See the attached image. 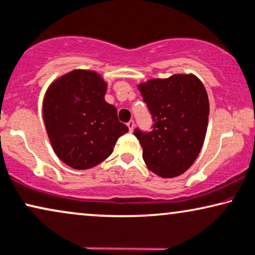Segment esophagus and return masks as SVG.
I'll list each match as a JSON object with an SVG mask.
<instances>
[{"label":"esophagus","mask_w":255,"mask_h":255,"mask_svg":"<svg viewBox=\"0 0 255 255\" xmlns=\"http://www.w3.org/2000/svg\"><path fill=\"white\" fill-rule=\"evenodd\" d=\"M127 126H128V129H129V131H133V129H134V121L130 120L129 122H127Z\"/></svg>","instance_id":"obj_1"}]
</instances>
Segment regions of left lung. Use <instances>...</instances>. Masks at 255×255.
<instances>
[{"label":"left lung","instance_id":"8db88e82","mask_svg":"<svg viewBox=\"0 0 255 255\" xmlns=\"http://www.w3.org/2000/svg\"><path fill=\"white\" fill-rule=\"evenodd\" d=\"M138 90L150 113V131L135 128L148 168L162 178L181 175L193 165L204 144L209 102L194 75L178 74L141 83Z\"/></svg>","mask_w":255,"mask_h":255}]
</instances>
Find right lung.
<instances>
[{"label":"right lung","instance_id":"1","mask_svg":"<svg viewBox=\"0 0 255 255\" xmlns=\"http://www.w3.org/2000/svg\"><path fill=\"white\" fill-rule=\"evenodd\" d=\"M107 85L92 70H73L48 88L43 121L56 155L74 169L107 159L128 131L114 106L105 101Z\"/></svg>","mask_w":255,"mask_h":255}]
</instances>
